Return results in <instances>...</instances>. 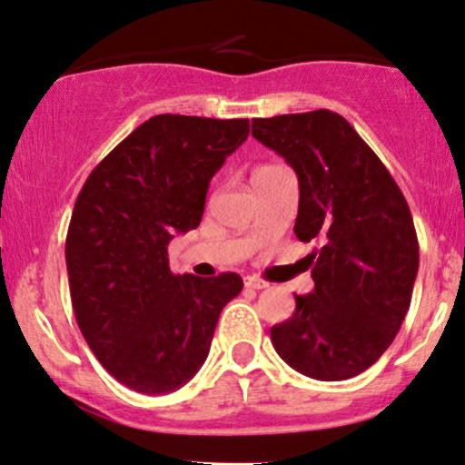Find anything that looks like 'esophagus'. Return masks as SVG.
Instances as JSON below:
<instances>
[{"mask_svg": "<svg viewBox=\"0 0 465 465\" xmlns=\"http://www.w3.org/2000/svg\"><path fill=\"white\" fill-rule=\"evenodd\" d=\"M244 285L251 287V290H266V287H268L266 281L260 279V276H246Z\"/></svg>", "mask_w": 465, "mask_h": 465, "instance_id": "34e87169", "label": "esophagus"}]
</instances>
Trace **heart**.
I'll list each match as a JSON object with an SVG mask.
<instances>
[{
  "label": "heart",
  "mask_w": 465,
  "mask_h": 465,
  "mask_svg": "<svg viewBox=\"0 0 465 465\" xmlns=\"http://www.w3.org/2000/svg\"><path fill=\"white\" fill-rule=\"evenodd\" d=\"M272 167H276V164H262V167H257L255 172H252V175H255V173H263V172H268V169H272Z\"/></svg>",
  "instance_id": "obj_1"
}]
</instances>
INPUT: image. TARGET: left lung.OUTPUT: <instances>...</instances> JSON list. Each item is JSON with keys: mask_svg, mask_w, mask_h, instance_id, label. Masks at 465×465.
I'll use <instances>...</instances> for the list:
<instances>
[{"mask_svg": "<svg viewBox=\"0 0 465 465\" xmlns=\"http://www.w3.org/2000/svg\"><path fill=\"white\" fill-rule=\"evenodd\" d=\"M251 133L293 167V233L320 242L309 255L315 290L270 331L276 354L313 380L354 378L389 350L412 301L419 238L408 202L334 111L255 117Z\"/></svg>", "mask_w": 465, "mask_h": 465, "instance_id": "obj_1", "label": "left lung"}]
</instances>
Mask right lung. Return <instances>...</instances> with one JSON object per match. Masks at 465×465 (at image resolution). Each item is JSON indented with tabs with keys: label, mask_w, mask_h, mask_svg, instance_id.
<instances>
[{
	"label": "right lung",
	"mask_w": 465,
	"mask_h": 465,
	"mask_svg": "<svg viewBox=\"0 0 465 465\" xmlns=\"http://www.w3.org/2000/svg\"><path fill=\"white\" fill-rule=\"evenodd\" d=\"M249 137V120L150 117L87 175L66 236L76 324L117 381L161 395L199 371L236 272L173 274V233L202 223L205 193Z\"/></svg>",
	"instance_id": "1"
}]
</instances>
